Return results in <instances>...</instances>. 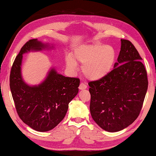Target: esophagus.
I'll use <instances>...</instances> for the list:
<instances>
[{
	"instance_id": "1",
	"label": "esophagus",
	"mask_w": 156,
	"mask_h": 156,
	"mask_svg": "<svg viewBox=\"0 0 156 156\" xmlns=\"http://www.w3.org/2000/svg\"><path fill=\"white\" fill-rule=\"evenodd\" d=\"M87 87L85 83H80V85H79V88L80 90H83V89H85V88H87Z\"/></svg>"
}]
</instances>
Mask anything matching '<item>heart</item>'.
Listing matches in <instances>:
<instances>
[{
  "label": "heart",
  "mask_w": 156,
  "mask_h": 156,
  "mask_svg": "<svg viewBox=\"0 0 156 156\" xmlns=\"http://www.w3.org/2000/svg\"><path fill=\"white\" fill-rule=\"evenodd\" d=\"M116 60L112 46L94 44L82 45L66 58V66L71 72L77 71V63L83 64L82 71L91 81H98L110 73Z\"/></svg>",
  "instance_id": "obj_1"
}]
</instances>
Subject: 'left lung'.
I'll return each instance as SVG.
<instances>
[{"instance_id": "8db88e82", "label": "left lung", "mask_w": 156, "mask_h": 156, "mask_svg": "<svg viewBox=\"0 0 156 156\" xmlns=\"http://www.w3.org/2000/svg\"><path fill=\"white\" fill-rule=\"evenodd\" d=\"M121 50L113 69L106 77L88 83L92 119L108 132H117L136 119L148 89L142 59L128 40L121 39Z\"/></svg>"}]
</instances>
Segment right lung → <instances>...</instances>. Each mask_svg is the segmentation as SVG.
Instances as JSON below:
<instances>
[{
    "instance_id": "obj_1",
    "label": "right lung",
    "mask_w": 156,
    "mask_h": 156,
    "mask_svg": "<svg viewBox=\"0 0 156 156\" xmlns=\"http://www.w3.org/2000/svg\"><path fill=\"white\" fill-rule=\"evenodd\" d=\"M48 44L36 39L23 45L12 65L10 87L17 113L23 123L37 131L54 129L64 118L68 104L78 93L80 80L67 77L54 68L48 71L44 81L38 85H29L22 75L23 54L52 48Z\"/></svg>"
}]
</instances>
